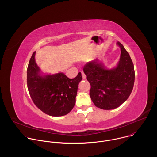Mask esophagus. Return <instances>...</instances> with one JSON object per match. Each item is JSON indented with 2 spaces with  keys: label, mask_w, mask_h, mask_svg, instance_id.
<instances>
[{
  "label": "esophagus",
  "mask_w": 157,
  "mask_h": 157,
  "mask_svg": "<svg viewBox=\"0 0 157 157\" xmlns=\"http://www.w3.org/2000/svg\"><path fill=\"white\" fill-rule=\"evenodd\" d=\"M81 74H82V77L84 79H86V76L85 75V74L83 73V72H81Z\"/></svg>",
  "instance_id": "esophagus-1"
}]
</instances>
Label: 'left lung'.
<instances>
[{
	"label": "left lung",
	"instance_id": "left-lung-1",
	"mask_svg": "<svg viewBox=\"0 0 157 157\" xmlns=\"http://www.w3.org/2000/svg\"><path fill=\"white\" fill-rule=\"evenodd\" d=\"M121 58L116 68L107 70L98 59L88 62L83 68L90 83L89 95L94 105L104 110L114 109L130 95L135 81V71L128 53L120 43Z\"/></svg>",
	"mask_w": 157,
	"mask_h": 157
}]
</instances>
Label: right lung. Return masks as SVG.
Wrapping results in <instances>:
<instances>
[{"instance_id":"obj_1","label":"right lung","mask_w":157,"mask_h":157,"mask_svg":"<svg viewBox=\"0 0 157 157\" xmlns=\"http://www.w3.org/2000/svg\"><path fill=\"white\" fill-rule=\"evenodd\" d=\"M35 52L30 59L27 68V87L35 105L44 113L51 116H63L73 109L76 102L81 73L70 79L59 73L41 76L35 60Z\"/></svg>"}]
</instances>
